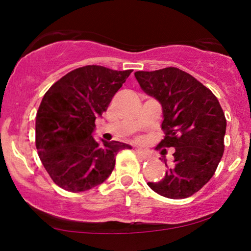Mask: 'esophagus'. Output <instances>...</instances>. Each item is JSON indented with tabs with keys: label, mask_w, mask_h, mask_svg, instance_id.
Segmentation results:
<instances>
[{
	"label": "esophagus",
	"mask_w": 251,
	"mask_h": 251,
	"mask_svg": "<svg viewBox=\"0 0 251 251\" xmlns=\"http://www.w3.org/2000/svg\"><path fill=\"white\" fill-rule=\"evenodd\" d=\"M135 152H136V154H137L138 157H140L141 159H145V158H147V152H144L143 150H141V149H135Z\"/></svg>",
	"instance_id": "obj_1"
}]
</instances>
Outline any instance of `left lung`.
I'll use <instances>...</instances> for the list:
<instances>
[{"instance_id":"left-lung-1","label":"left lung","mask_w":251,"mask_h":251,"mask_svg":"<svg viewBox=\"0 0 251 251\" xmlns=\"http://www.w3.org/2000/svg\"><path fill=\"white\" fill-rule=\"evenodd\" d=\"M141 88L163 108L160 148H175V160L151 190L170 199H185L215 173L225 151V113L219 100L200 81L177 67L135 72ZM168 166V164L165 163Z\"/></svg>"}]
</instances>
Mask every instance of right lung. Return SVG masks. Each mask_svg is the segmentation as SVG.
Listing matches in <instances>:
<instances>
[{"label": "right lung", "mask_w": 251, "mask_h": 251, "mask_svg": "<svg viewBox=\"0 0 251 251\" xmlns=\"http://www.w3.org/2000/svg\"><path fill=\"white\" fill-rule=\"evenodd\" d=\"M131 72L87 65L71 71L45 93L36 116V148L59 187L78 193L98 186L114 170L117 152L131 149L117 141L100 144L93 138L95 119Z\"/></svg>", "instance_id": "1"}]
</instances>
